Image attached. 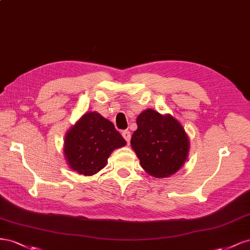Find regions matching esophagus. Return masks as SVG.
Listing matches in <instances>:
<instances>
[{
    "instance_id": "1",
    "label": "esophagus",
    "mask_w": 250,
    "mask_h": 250,
    "mask_svg": "<svg viewBox=\"0 0 250 250\" xmlns=\"http://www.w3.org/2000/svg\"><path fill=\"white\" fill-rule=\"evenodd\" d=\"M121 134H123V137L125 139L127 144H129L130 140H131V133L129 131H124Z\"/></svg>"
}]
</instances>
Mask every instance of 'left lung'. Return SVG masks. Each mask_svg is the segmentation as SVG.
I'll use <instances>...</instances> for the list:
<instances>
[{"label":"left lung","mask_w":250,"mask_h":250,"mask_svg":"<svg viewBox=\"0 0 250 250\" xmlns=\"http://www.w3.org/2000/svg\"><path fill=\"white\" fill-rule=\"evenodd\" d=\"M131 146L140 165L156 178L169 177L188 159L189 140L181 124L172 115L147 109L137 117Z\"/></svg>","instance_id":"1"}]
</instances>
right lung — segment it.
Instances as JSON below:
<instances>
[{"label": "right lung", "mask_w": 250, "mask_h": 250, "mask_svg": "<svg viewBox=\"0 0 250 250\" xmlns=\"http://www.w3.org/2000/svg\"><path fill=\"white\" fill-rule=\"evenodd\" d=\"M125 144L110 120L97 112H88L67 132L63 155L71 169L92 176L105 167L114 149Z\"/></svg>", "instance_id": "add662e5"}]
</instances>
